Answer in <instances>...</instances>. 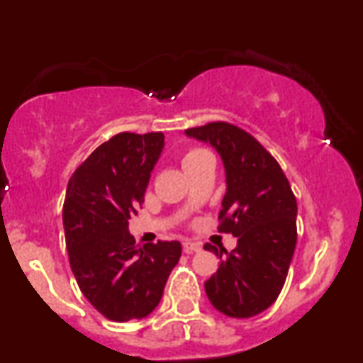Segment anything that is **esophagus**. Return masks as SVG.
<instances>
[{
	"label": "esophagus",
	"mask_w": 363,
	"mask_h": 363,
	"mask_svg": "<svg viewBox=\"0 0 363 363\" xmlns=\"http://www.w3.org/2000/svg\"><path fill=\"white\" fill-rule=\"evenodd\" d=\"M182 247H184V252H187V254L201 251V245H199L198 242H191V240H184V242H182Z\"/></svg>",
	"instance_id": "34e87169"
}]
</instances>
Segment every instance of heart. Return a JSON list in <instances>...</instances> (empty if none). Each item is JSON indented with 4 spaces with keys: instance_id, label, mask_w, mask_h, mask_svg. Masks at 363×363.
I'll return each mask as SVG.
<instances>
[{
    "instance_id": "obj_1",
    "label": "heart",
    "mask_w": 363,
    "mask_h": 363,
    "mask_svg": "<svg viewBox=\"0 0 363 363\" xmlns=\"http://www.w3.org/2000/svg\"><path fill=\"white\" fill-rule=\"evenodd\" d=\"M201 153H205V152H203V150H191V152H187L186 155H184V158H182V164H186V162L191 160V158L201 155Z\"/></svg>"
}]
</instances>
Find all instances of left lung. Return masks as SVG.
<instances>
[{
  "instance_id": "left-lung-1",
  "label": "left lung",
  "mask_w": 363,
  "mask_h": 363,
  "mask_svg": "<svg viewBox=\"0 0 363 363\" xmlns=\"http://www.w3.org/2000/svg\"><path fill=\"white\" fill-rule=\"evenodd\" d=\"M186 136L210 143L222 158L227 191L218 230L237 237L234 251H220L206 295L228 318H252L283 289L297 244V201L278 162L244 129L218 121L186 129Z\"/></svg>"
}]
</instances>
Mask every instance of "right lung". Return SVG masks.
<instances>
[{
	"instance_id": "1",
	"label": "right lung",
	"mask_w": 363,
	"mask_h": 363,
	"mask_svg": "<svg viewBox=\"0 0 363 363\" xmlns=\"http://www.w3.org/2000/svg\"><path fill=\"white\" fill-rule=\"evenodd\" d=\"M162 150V133H119L91 152L66 189L69 266L86 301L116 323L147 318L181 257L177 240L138 245L128 228Z\"/></svg>"
}]
</instances>
